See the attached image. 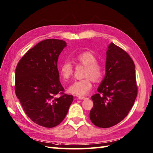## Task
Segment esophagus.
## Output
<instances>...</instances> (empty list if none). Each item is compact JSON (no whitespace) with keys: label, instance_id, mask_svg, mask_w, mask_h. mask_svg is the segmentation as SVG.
<instances>
[{"label":"esophagus","instance_id":"esophagus-1","mask_svg":"<svg viewBox=\"0 0 153 153\" xmlns=\"http://www.w3.org/2000/svg\"><path fill=\"white\" fill-rule=\"evenodd\" d=\"M78 99H82V100H84V99H86V97H78Z\"/></svg>","mask_w":153,"mask_h":153}]
</instances>
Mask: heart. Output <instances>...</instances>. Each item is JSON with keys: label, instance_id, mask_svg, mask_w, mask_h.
I'll return each mask as SVG.
<instances>
[{"label": "heart", "instance_id": "1", "mask_svg": "<svg viewBox=\"0 0 153 153\" xmlns=\"http://www.w3.org/2000/svg\"><path fill=\"white\" fill-rule=\"evenodd\" d=\"M75 61L77 64L86 66L83 77L86 78L76 81L68 87V91L76 96H83L88 94L92 88L91 79L98 82L102 76V68L97 62V57L93 53L89 51L83 52L75 57ZM60 74L64 80L70 79L73 76L74 68L68 61H65L60 65Z\"/></svg>", "mask_w": 153, "mask_h": 153}]
</instances>
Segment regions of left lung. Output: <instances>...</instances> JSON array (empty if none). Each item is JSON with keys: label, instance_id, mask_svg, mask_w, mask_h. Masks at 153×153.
Wrapping results in <instances>:
<instances>
[{"label": "left lung", "instance_id": "obj_1", "mask_svg": "<svg viewBox=\"0 0 153 153\" xmlns=\"http://www.w3.org/2000/svg\"><path fill=\"white\" fill-rule=\"evenodd\" d=\"M106 74L91 97L93 107L89 117L94 125L102 128L116 125L128 114L137 95L135 64L122 48L111 43L106 58Z\"/></svg>", "mask_w": 153, "mask_h": 153}]
</instances>
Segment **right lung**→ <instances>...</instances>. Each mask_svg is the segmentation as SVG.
I'll return each instance as SVG.
<instances>
[{"instance_id":"obj_1","label":"right lung","mask_w":153,"mask_h":153,"mask_svg":"<svg viewBox=\"0 0 153 153\" xmlns=\"http://www.w3.org/2000/svg\"><path fill=\"white\" fill-rule=\"evenodd\" d=\"M66 46L62 40L42 41L24 54L16 68V95L29 118L45 128L60 124L74 99L63 93L57 68L58 56Z\"/></svg>"}]
</instances>
